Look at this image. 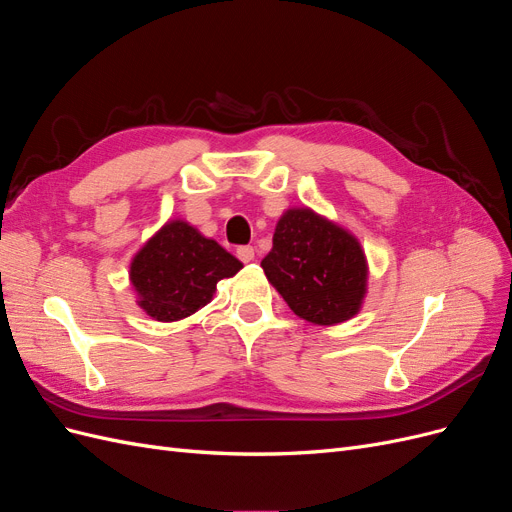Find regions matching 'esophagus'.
<instances>
[{"instance_id":"1","label":"esophagus","mask_w":512,"mask_h":512,"mask_svg":"<svg viewBox=\"0 0 512 512\" xmlns=\"http://www.w3.org/2000/svg\"><path fill=\"white\" fill-rule=\"evenodd\" d=\"M237 256L241 262H252L254 260V247L252 245H241L237 250Z\"/></svg>"}]
</instances>
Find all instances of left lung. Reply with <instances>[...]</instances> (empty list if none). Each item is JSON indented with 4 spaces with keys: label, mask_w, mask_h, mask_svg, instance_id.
Segmentation results:
<instances>
[{
    "label": "left lung",
    "mask_w": 512,
    "mask_h": 512,
    "mask_svg": "<svg viewBox=\"0 0 512 512\" xmlns=\"http://www.w3.org/2000/svg\"><path fill=\"white\" fill-rule=\"evenodd\" d=\"M267 280L299 318L333 327L361 312L369 265L352 232L309 207H290L277 220Z\"/></svg>",
    "instance_id": "8db88e82"
}]
</instances>
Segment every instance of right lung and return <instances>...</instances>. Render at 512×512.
I'll list each match as a JSON object with an SVG mask.
<instances>
[{"label":"right lung","mask_w":512,"mask_h":512,"mask_svg":"<svg viewBox=\"0 0 512 512\" xmlns=\"http://www.w3.org/2000/svg\"><path fill=\"white\" fill-rule=\"evenodd\" d=\"M243 262L190 222L168 220L130 262L136 305L158 322H177L211 303L215 286Z\"/></svg>","instance_id":"obj_1"}]
</instances>
